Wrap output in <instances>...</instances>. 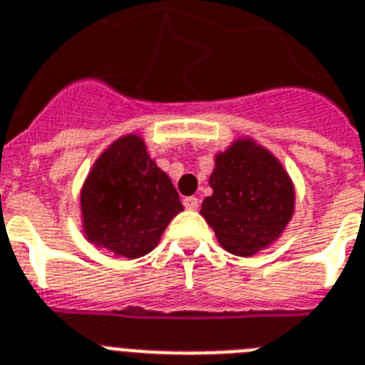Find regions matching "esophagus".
Instances as JSON below:
<instances>
[{
    "label": "esophagus",
    "instance_id": "34e87169",
    "mask_svg": "<svg viewBox=\"0 0 365 365\" xmlns=\"http://www.w3.org/2000/svg\"><path fill=\"white\" fill-rule=\"evenodd\" d=\"M183 206L187 210H197L198 208V198L197 197H185L183 198Z\"/></svg>",
    "mask_w": 365,
    "mask_h": 365
}]
</instances>
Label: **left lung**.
Listing matches in <instances>:
<instances>
[{
  "mask_svg": "<svg viewBox=\"0 0 365 365\" xmlns=\"http://www.w3.org/2000/svg\"><path fill=\"white\" fill-rule=\"evenodd\" d=\"M213 192L200 215L219 245L251 257L275 244L294 213V183L274 153L253 138H236L215 155L210 174Z\"/></svg>",
  "mask_w": 365,
  "mask_h": 365,
  "instance_id": "1",
  "label": "left lung"
}]
</instances>
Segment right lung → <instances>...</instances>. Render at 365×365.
Listing matches in <instances>:
<instances>
[{"instance_id": "obj_1", "label": "right lung", "mask_w": 365, "mask_h": 365, "mask_svg": "<svg viewBox=\"0 0 365 365\" xmlns=\"http://www.w3.org/2000/svg\"><path fill=\"white\" fill-rule=\"evenodd\" d=\"M182 210L173 180L157 167L136 133L115 138L80 189L88 242L129 260L150 253Z\"/></svg>"}]
</instances>
